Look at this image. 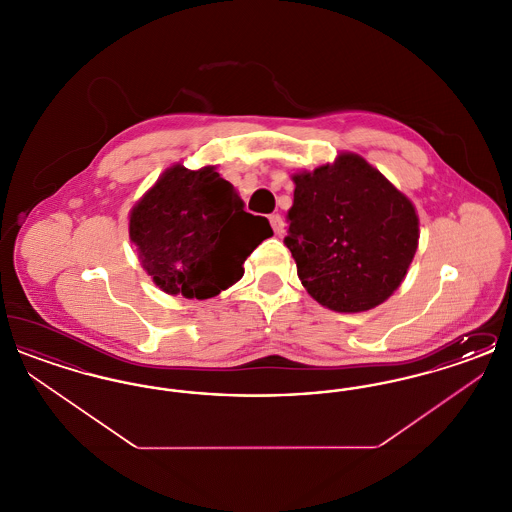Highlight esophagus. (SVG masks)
Here are the masks:
<instances>
[{
    "mask_svg": "<svg viewBox=\"0 0 512 512\" xmlns=\"http://www.w3.org/2000/svg\"><path fill=\"white\" fill-rule=\"evenodd\" d=\"M268 220H270V226H272V230H274L276 236L284 234V220H282L280 215H272Z\"/></svg>",
    "mask_w": 512,
    "mask_h": 512,
    "instance_id": "34e87169",
    "label": "esophagus"
}]
</instances>
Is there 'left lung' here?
<instances>
[{"instance_id": "obj_1", "label": "left lung", "mask_w": 512, "mask_h": 512, "mask_svg": "<svg viewBox=\"0 0 512 512\" xmlns=\"http://www.w3.org/2000/svg\"><path fill=\"white\" fill-rule=\"evenodd\" d=\"M284 244L303 288L336 313L384 303L407 276L418 247L413 201L357 153L292 174Z\"/></svg>"}]
</instances>
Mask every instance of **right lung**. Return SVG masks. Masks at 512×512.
Segmentation results:
<instances>
[{"mask_svg": "<svg viewBox=\"0 0 512 512\" xmlns=\"http://www.w3.org/2000/svg\"><path fill=\"white\" fill-rule=\"evenodd\" d=\"M130 242L155 286L169 295L209 299L244 276L245 259L272 236L265 217L244 211L215 167L172 165L132 207Z\"/></svg>", "mask_w": 512, "mask_h": 512, "instance_id": "1", "label": "right lung"}]
</instances>
